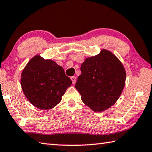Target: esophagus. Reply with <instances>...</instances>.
I'll return each mask as SVG.
<instances>
[{
	"label": "esophagus",
	"instance_id": "esophagus-1",
	"mask_svg": "<svg viewBox=\"0 0 152 152\" xmlns=\"http://www.w3.org/2000/svg\"><path fill=\"white\" fill-rule=\"evenodd\" d=\"M70 78L72 80V84H75L76 83V76H72Z\"/></svg>",
	"mask_w": 152,
	"mask_h": 152
}]
</instances>
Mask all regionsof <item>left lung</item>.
Wrapping results in <instances>:
<instances>
[{"mask_svg": "<svg viewBox=\"0 0 152 152\" xmlns=\"http://www.w3.org/2000/svg\"><path fill=\"white\" fill-rule=\"evenodd\" d=\"M75 88L83 102L95 112L114 105L122 92L126 72L112 52L102 50L98 56L88 58L80 67Z\"/></svg>", "mask_w": 152, "mask_h": 152, "instance_id": "8db88e82", "label": "left lung"}]
</instances>
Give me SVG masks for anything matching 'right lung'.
Instances as JSON below:
<instances>
[{
  "label": "right lung",
  "mask_w": 152,
  "mask_h": 152,
  "mask_svg": "<svg viewBox=\"0 0 152 152\" xmlns=\"http://www.w3.org/2000/svg\"><path fill=\"white\" fill-rule=\"evenodd\" d=\"M21 86L32 105L42 110L56 106L72 82L64 69L51 60L39 55L30 60L21 74Z\"/></svg>",
  "instance_id": "right-lung-1"
}]
</instances>
